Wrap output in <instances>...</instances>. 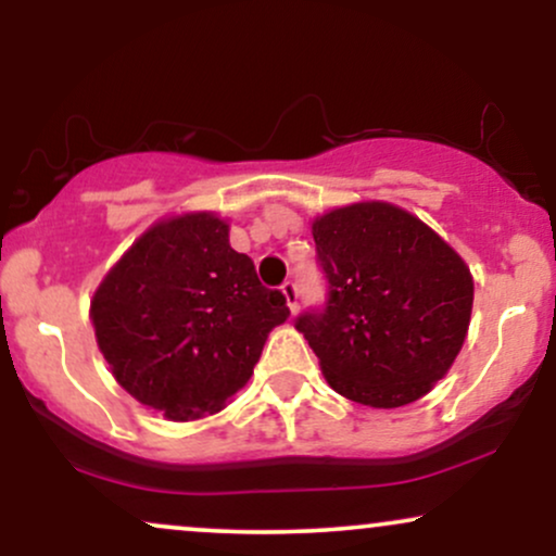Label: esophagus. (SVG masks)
<instances>
[{
    "mask_svg": "<svg viewBox=\"0 0 556 556\" xmlns=\"http://www.w3.org/2000/svg\"><path fill=\"white\" fill-rule=\"evenodd\" d=\"M282 295L287 300V305H290V311H298V285L287 279V282L282 285Z\"/></svg>",
    "mask_w": 556,
    "mask_h": 556,
    "instance_id": "1",
    "label": "esophagus"
}]
</instances>
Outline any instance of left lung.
Wrapping results in <instances>:
<instances>
[{
  "mask_svg": "<svg viewBox=\"0 0 556 556\" xmlns=\"http://www.w3.org/2000/svg\"><path fill=\"white\" fill-rule=\"evenodd\" d=\"M314 240L327 303L300 314L295 329L329 387L371 407L424 397L468 334L473 277L465 261L418 216L381 201L318 216Z\"/></svg>",
  "mask_w": 556,
  "mask_h": 556,
  "instance_id": "obj_1",
  "label": "left lung"
}]
</instances>
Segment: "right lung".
Here are the masks:
<instances>
[{
	"mask_svg": "<svg viewBox=\"0 0 556 556\" xmlns=\"http://www.w3.org/2000/svg\"><path fill=\"white\" fill-rule=\"evenodd\" d=\"M287 316L282 292L258 282L253 261L229 245L227 222L208 212L140 235L91 300L114 379L172 420L222 410Z\"/></svg>",
	"mask_w": 556,
	"mask_h": 556,
	"instance_id": "add662e5",
	"label": "right lung"
}]
</instances>
